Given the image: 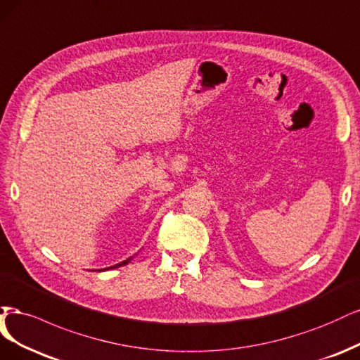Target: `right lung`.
I'll return each instance as SVG.
<instances>
[{
  "instance_id": "add662e5",
  "label": "right lung",
  "mask_w": 360,
  "mask_h": 360,
  "mask_svg": "<svg viewBox=\"0 0 360 360\" xmlns=\"http://www.w3.org/2000/svg\"><path fill=\"white\" fill-rule=\"evenodd\" d=\"M130 260H131V259H129V260H124V262H121V263H118V264H117V266H112V268H120V266H124V264H127V263H129V262H130ZM112 268H110V269H112Z\"/></svg>"
}]
</instances>
